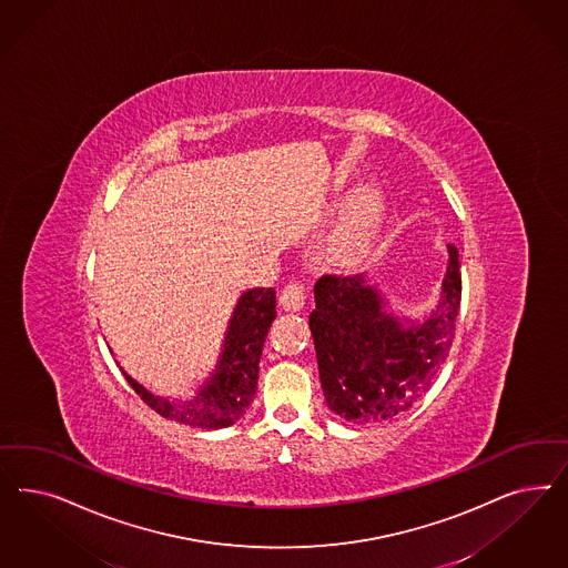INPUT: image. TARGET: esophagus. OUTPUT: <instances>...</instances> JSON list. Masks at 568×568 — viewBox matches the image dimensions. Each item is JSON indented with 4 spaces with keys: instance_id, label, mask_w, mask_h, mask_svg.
<instances>
[{
    "instance_id": "obj_1",
    "label": "esophagus",
    "mask_w": 568,
    "mask_h": 568,
    "mask_svg": "<svg viewBox=\"0 0 568 568\" xmlns=\"http://www.w3.org/2000/svg\"><path fill=\"white\" fill-rule=\"evenodd\" d=\"M305 286L301 282L288 284L282 293H280V305L284 312H298L305 305Z\"/></svg>"
}]
</instances>
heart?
Segmentation results:
<instances>
[{
	"mask_svg": "<svg viewBox=\"0 0 568 568\" xmlns=\"http://www.w3.org/2000/svg\"><path fill=\"white\" fill-rule=\"evenodd\" d=\"M383 223V199L376 190L364 187L347 202L336 230L328 240V258L338 267L362 263L378 239Z\"/></svg>",
	"mask_w": 568,
	"mask_h": 568,
	"instance_id": "b5f03b06",
	"label": "heart"
}]
</instances>
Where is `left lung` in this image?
I'll use <instances>...</instances> for the list:
<instances>
[{
	"instance_id": "1",
	"label": "left lung",
	"mask_w": 568,
	"mask_h": 568,
	"mask_svg": "<svg viewBox=\"0 0 568 568\" xmlns=\"http://www.w3.org/2000/svg\"><path fill=\"white\" fill-rule=\"evenodd\" d=\"M447 255L439 298L420 317L393 313L366 274L317 280L310 328L324 397L341 420H395L433 385L452 347L462 298L459 251L449 244Z\"/></svg>"
}]
</instances>
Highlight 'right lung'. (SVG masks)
Masks as SVG:
<instances>
[{
  "mask_svg": "<svg viewBox=\"0 0 568 568\" xmlns=\"http://www.w3.org/2000/svg\"><path fill=\"white\" fill-rule=\"evenodd\" d=\"M275 320L274 288H251L240 294L223 334L217 364L190 397H161L133 381L129 385L156 414L192 428H227L244 416L258 381V359Z\"/></svg>",
  "mask_w": 568,
  "mask_h": 568,
  "instance_id": "1",
  "label": "right lung"
}]
</instances>
